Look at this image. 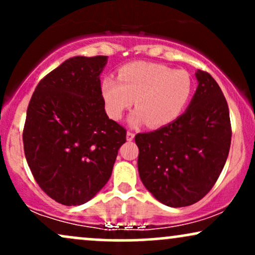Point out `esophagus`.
<instances>
[{
    "label": "esophagus",
    "instance_id": "obj_1",
    "mask_svg": "<svg viewBox=\"0 0 255 255\" xmlns=\"http://www.w3.org/2000/svg\"><path fill=\"white\" fill-rule=\"evenodd\" d=\"M134 136H135V134H134L133 131H130V130L127 131V140H128V141H131V140L134 139Z\"/></svg>",
    "mask_w": 255,
    "mask_h": 255
}]
</instances>
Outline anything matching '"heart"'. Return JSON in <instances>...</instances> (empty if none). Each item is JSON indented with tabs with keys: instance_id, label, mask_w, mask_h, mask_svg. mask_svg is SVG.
Here are the masks:
<instances>
[{
	"instance_id": "heart-1",
	"label": "heart",
	"mask_w": 255,
	"mask_h": 255,
	"mask_svg": "<svg viewBox=\"0 0 255 255\" xmlns=\"http://www.w3.org/2000/svg\"><path fill=\"white\" fill-rule=\"evenodd\" d=\"M192 90L187 72L144 61L122 66L118 80L108 77L102 81L105 109L111 119H121L134 99L136 110L130 115V124L146 122L153 128L175 121L188 103Z\"/></svg>"
}]
</instances>
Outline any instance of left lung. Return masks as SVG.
Returning <instances> with one entry per match:
<instances>
[{
	"instance_id": "obj_1",
	"label": "left lung",
	"mask_w": 255,
	"mask_h": 255,
	"mask_svg": "<svg viewBox=\"0 0 255 255\" xmlns=\"http://www.w3.org/2000/svg\"><path fill=\"white\" fill-rule=\"evenodd\" d=\"M198 89L187 109L159 129L139 133L137 170L148 192L166 206L195 204L223 170L231 142L227 99L207 72L198 71Z\"/></svg>"
}]
</instances>
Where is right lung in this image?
<instances>
[{
  "instance_id": "1",
  "label": "right lung",
  "mask_w": 255,
  "mask_h": 255,
  "mask_svg": "<svg viewBox=\"0 0 255 255\" xmlns=\"http://www.w3.org/2000/svg\"><path fill=\"white\" fill-rule=\"evenodd\" d=\"M107 56L68 58L37 85L22 131L25 157L46 194L85 204L109 181L127 130L108 118L101 75Z\"/></svg>"
}]
</instances>
